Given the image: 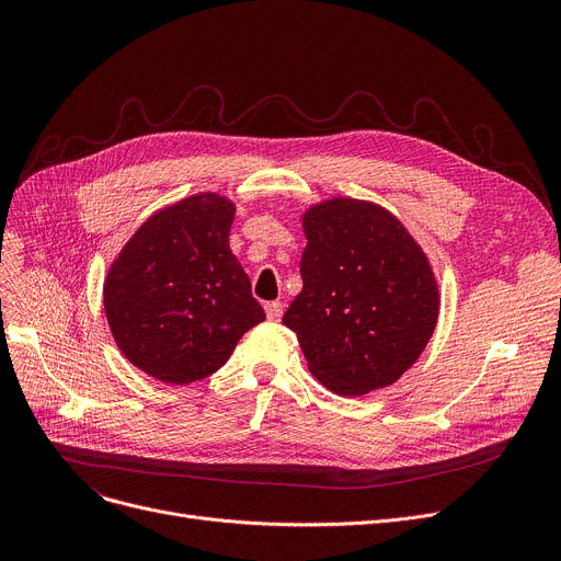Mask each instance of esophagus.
<instances>
[{
    "mask_svg": "<svg viewBox=\"0 0 561 561\" xmlns=\"http://www.w3.org/2000/svg\"><path fill=\"white\" fill-rule=\"evenodd\" d=\"M264 308H266V317L271 319V322H279L282 314H284V304L282 301H268Z\"/></svg>",
    "mask_w": 561,
    "mask_h": 561,
    "instance_id": "1",
    "label": "esophagus"
}]
</instances>
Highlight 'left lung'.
<instances>
[{"label":"left lung","instance_id":"obj_1","mask_svg":"<svg viewBox=\"0 0 561 561\" xmlns=\"http://www.w3.org/2000/svg\"><path fill=\"white\" fill-rule=\"evenodd\" d=\"M301 293L284 314L310 373L342 397L394 383L426 348L439 295L426 255L381 206L331 199L304 215Z\"/></svg>","mask_w":561,"mask_h":561}]
</instances>
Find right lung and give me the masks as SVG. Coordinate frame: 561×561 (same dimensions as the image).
<instances>
[{
    "mask_svg": "<svg viewBox=\"0 0 561 561\" xmlns=\"http://www.w3.org/2000/svg\"><path fill=\"white\" fill-rule=\"evenodd\" d=\"M234 206L213 193L154 213L130 237L104 284L122 353L150 377L191 383L219 370L266 319L228 247Z\"/></svg>",
    "mask_w": 561,
    "mask_h": 561,
    "instance_id": "right-lung-1",
    "label": "right lung"
}]
</instances>
